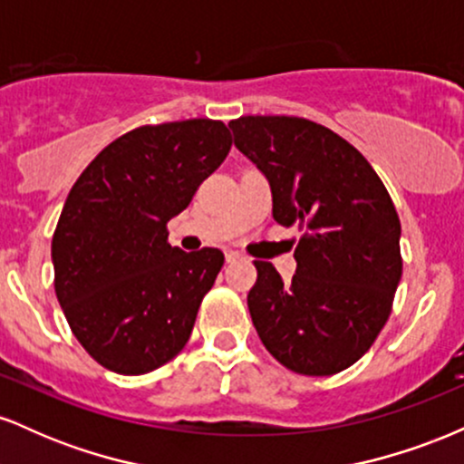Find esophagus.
<instances>
[{
  "label": "esophagus",
  "instance_id": "1",
  "mask_svg": "<svg viewBox=\"0 0 464 464\" xmlns=\"http://www.w3.org/2000/svg\"><path fill=\"white\" fill-rule=\"evenodd\" d=\"M242 257V255L237 253V250H227V262L228 264H233V262H237V259Z\"/></svg>",
  "mask_w": 464,
  "mask_h": 464
}]
</instances>
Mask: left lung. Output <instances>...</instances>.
I'll return each mask as SVG.
<instances>
[{
  "instance_id": "left-lung-1",
  "label": "left lung",
  "mask_w": 464,
  "mask_h": 464,
  "mask_svg": "<svg viewBox=\"0 0 464 464\" xmlns=\"http://www.w3.org/2000/svg\"><path fill=\"white\" fill-rule=\"evenodd\" d=\"M237 150L273 189V218L299 227L290 284L255 262L248 312L264 347L299 375L355 364L391 316L401 279V225L375 169L347 140L292 115L228 121Z\"/></svg>"
}]
</instances>
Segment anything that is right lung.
Segmentation results:
<instances>
[{"label":"right lung","instance_id":"obj_1","mask_svg":"<svg viewBox=\"0 0 464 464\" xmlns=\"http://www.w3.org/2000/svg\"><path fill=\"white\" fill-rule=\"evenodd\" d=\"M220 120L140 126L80 174L52 237L54 290L78 343L104 369L150 372L188 344L220 248L185 253L168 222L231 150Z\"/></svg>","mask_w":464,"mask_h":464}]
</instances>
